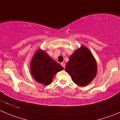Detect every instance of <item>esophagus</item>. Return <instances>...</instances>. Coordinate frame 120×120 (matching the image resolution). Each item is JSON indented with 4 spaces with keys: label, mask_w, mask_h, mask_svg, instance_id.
Returning a JSON list of instances; mask_svg holds the SVG:
<instances>
[{
    "label": "esophagus",
    "mask_w": 120,
    "mask_h": 120,
    "mask_svg": "<svg viewBox=\"0 0 120 120\" xmlns=\"http://www.w3.org/2000/svg\"><path fill=\"white\" fill-rule=\"evenodd\" d=\"M61 65H62L63 67H65V64L64 62H61Z\"/></svg>",
    "instance_id": "obj_1"
}]
</instances>
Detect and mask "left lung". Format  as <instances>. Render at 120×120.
I'll list each match as a JSON object with an SVG mask.
<instances>
[{
  "label": "left lung",
  "instance_id": "left-lung-1",
  "mask_svg": "<svg viewBox=\"0 0 120 120\" xmlns=\"http://www.w3.org/2000/svg\"><path fill=\"white\" fill-rule=\"evenodd\" d=\"M65 71L74 83L83 86L90 84L95 78L97 66L91 52L83 46L69 56Z\"/></svg>",
  "mask_w": 120,
  "mask_h": 120
}]
</instances>
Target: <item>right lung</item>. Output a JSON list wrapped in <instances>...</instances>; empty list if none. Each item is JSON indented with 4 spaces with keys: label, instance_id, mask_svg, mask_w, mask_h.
<instances>
[{
    "label": "right lung",
    "instance_id": "right-lung-1",
    "mask_svg": "<svg viewBox=\"0 0 120 120\" xmlns=\"http://www.w3.org/2000/svg\"><path fill=\"white\" fill-rule=\"evenodd\" d=\"M30 69L34 79L38 82L47 85L52 82L56 73L64 68L42 51H38L31 61Z\"/></svg>",
    "mask_w": 120,
    "mask_h": 120
}]
</instances>
